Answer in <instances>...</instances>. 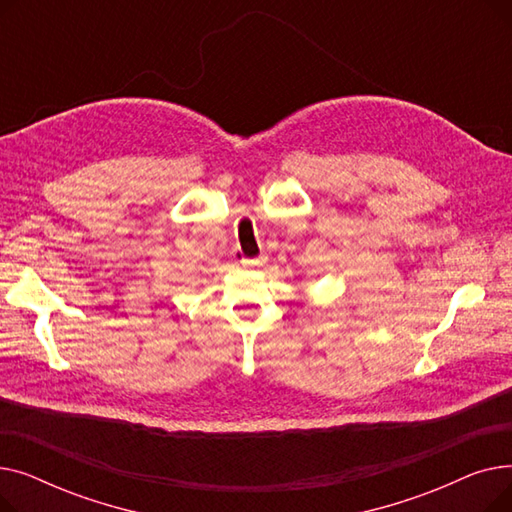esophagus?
I'll use <instances>...</instances> for the list:
<instances>
[{
  "mask_svg": "<svg viewBox=\"0 0 512 512\" xmlns=\"http://www.w3.org/2000/svg\"><path fill=\"white\" fill-rule=\"evenodd\" d=\"M240 263L245 265V267H257V265H261L263 263V257H255V259H249V257H242L240 259Z\"/></svg>",
  "mask_w": 512,
  "mask_h": 512,
  "instance_id": "1",
  "label": "esophagus"
}]
</instances>
